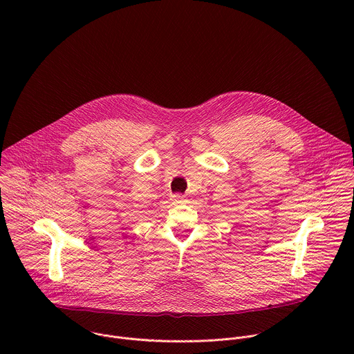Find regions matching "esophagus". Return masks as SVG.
<instances>
[{"label": "esophagus", "instance_id": "34e87169", "mask_svg": "<svg viewBox=\"0 0 354 354\" xmlns=\"http://www.w3.org/2000/svg\"><path fill=\"white\" fill-rule=\"evenodd\" d=\"M171 200H172L174 205H180V203H185V201H186V198H185L183 194H174V196L171 197Z\"/></svg>", "mask_w": 354, "mask_h": 354}]
</instances>
